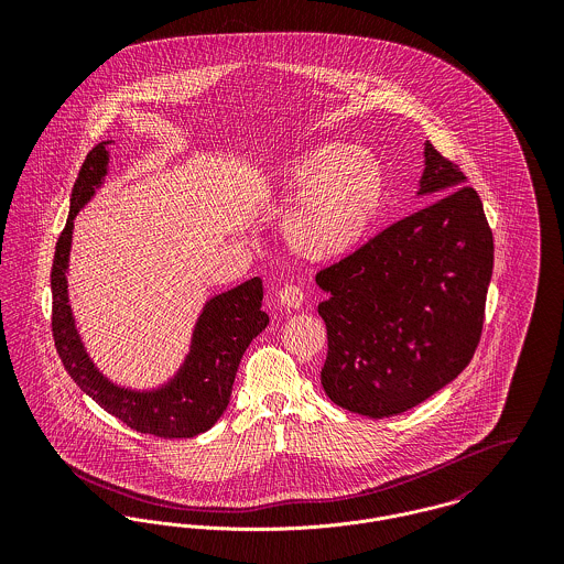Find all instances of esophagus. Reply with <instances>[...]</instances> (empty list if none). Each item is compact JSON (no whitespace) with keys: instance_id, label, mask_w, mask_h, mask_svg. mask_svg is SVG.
I'll return each mask as SVG.
<instances>
[{"instance_id":"1","label":"esophagus","mask_w":564,"mask_h":564,"mask_svg":"<svg viewBox=\"0 0 564 564\" xmlns=\"http://www.w3.org/2000/svg\"><path fill=\"white\" fill-rule=\"evenodd\" d=\"M278 302L284 306V308H291V311H300L306 302V293L302 286L297 284H289L284 286L280 293H278Z\"/></svg>"}]
</instances>
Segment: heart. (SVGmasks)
Segmentation results:
<instances>
[{
	"label": "heart",
	"instance_id": "obj_1",
	"mask_svg": "<svg viewBox=\"0 0 564 564\" xmlns=\"http://www.w3.org/2000/svg\"><path fill=\"white\" fill-rule=\"evenodd\" d=\"M271 193L291 202L280 226L286 247L306 260H336L371 235L387 204V177L371 154L327 143L286 162Z\"/></svg>",
	"mask_w": 564,
	"mask_h": 564
}]
</instances>
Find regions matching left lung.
I'll use <instances>...</instances> for the list:
<instances>
[{"mask_svg": "<svg viewBox=\"0 0 564 564\" xmlns=\"http://www.w3.org/2000/svg\"><path fill=\"white\" fill-rule=\"evenodd\" d=\"M416 195L436 197L317 273L327 293L325 395L371 419L405 412L456 380L480 343L492 275L482 199L425 143Z\"/></svg>", "mask_w": 564, "mask_h": 564, "instance_id": "8db88e82", "label": "left lung"}]
</instances>
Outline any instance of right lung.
Segmentation results:
<instances>
[{"instance_id":"obj_1","label":"right lung","mask_w":564,"mask_h":564,"mask_svg":"<svg viewBox=\"0 0 564 564\" xmlns=\"http://www.w3.org/2000/svg\"><path fill=\"white\" fill-rule=\"evenodd\" d=\"M108 143L95 145L82 162L72 191L69 219L56 242L52 264V334L56 351L82 391L128 427L159 438H191L210 430L224 414L242 354L269 323V315L260 311L262 280L251 278L206 302L184 365L161 389L132 391L101 376L76 329L67 293V269L74 219L108 173Z\"/></svg>"}]
</instances>
